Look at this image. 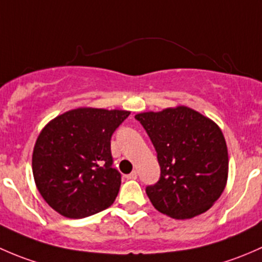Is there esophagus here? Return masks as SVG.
Returning <instances> with one entry per match:
<instances>
[{
  "instance_id": "34e87169",
  "label": "esophagus",
  "mask_w": 262,
  "mask_h": 262,
  "mask_svg": "<svg viewBox=\"0 0 262 262\" xmlns=\"http://www.w3.org/2000/svg\"><path fill=\"white\" fill-rule=\"evenodd\" d=\"M126 178H127V179H137V172L136 171H132L131 174L126 175Z\"/></svg>"
}]
</instances>
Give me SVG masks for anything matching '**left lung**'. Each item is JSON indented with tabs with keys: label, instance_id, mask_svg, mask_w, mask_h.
I'll list each match as a JSON object with an SVG mask.
<instances>
[{
	"label": "left lung",
	"instance_id": "obj_1",
	"mask_svg": "<svg viewBox=\"0 0 262 262\" xmlns=\"http://www.w3.org/2000/svg\"><path fill=\"white\" fill-rule=\"evenodd\" d=\"M158 154L160 179L146 187L159 212L187 220L202 214L225 190L228 152L221 128L185 106L135 116Z\"/></svg>",
	"mask_w": 262,
	"mask_h": 262
}]
</instances>
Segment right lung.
<instances>
[{"label":"right lung","instance_id":"1","mask_svg":"<svg viewBox=\"0 0 262 262\" xmlns=\"http://www.w3.org/2000/svg\"><path fill=\"white\" fill-rule=\"evenodd\" d=\"M130 112L83 107L51 120L32 152V174L44 201L67 218L108 208L121 187L111 137Z\"/></svg>","mask_w":262,"mask_h":262}]
</instances>
